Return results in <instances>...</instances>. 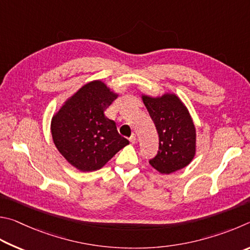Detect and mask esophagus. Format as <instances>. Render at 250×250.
I'll use <instances>...</instances> for the list:
<instances>
[{
    "mask_svg": "<svg viewBox=\"0 0 250 250\" xmlns=\"http://www.w3.org/2000/svg\"><path fill=\"white\" fill-rule=\"evenodd\" d=\"M129 142H130V144H133V145H134V144L137 142V137H136V135H132V136L129 137Z\"/></svg>",
    "mask_w": 250,
    "mask_h": 250,
    "instance_id": "1",
    "label": "esophagus"
}]
</instances>
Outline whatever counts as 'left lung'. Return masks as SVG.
Instances as JSON below:
<instances>
[{"label":"left lung","instance_id":"obj_1","mask_svg":"<svg viewBox=\"0 0 250 250\" xmlns=\"http://www.w3.org/2000/svg\"><path fill=\"white\" fill-rule=\"evenodd\" d=\"M141 96L159 135V150L150 166L163 174L187 167L196 152V129L186 104L172 92Z\"/></svg>","mask_w":250,"mask_h":250}]
</instances>
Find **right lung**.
I'll list each match as a JSON object with an SVG mask.
<instances>
[{
	"mask_svg": "<svg viewBox=\"0 0 250 250\" xmlns=\"http://www.w3.org/2000/svg\"><path fill=\"white\" fill-rule=\"evenodd\" d=\"M117 96L103 81H90L52 115L50 130L56 148L82 172L101 169L129 144L118 134L115 122L104 115Z\"/></svg>",
	"mask_w": 250,
	"mask_h": 250,
	"instance_id": "obj_1",
	"label": "right lung"
}]
</instances>
